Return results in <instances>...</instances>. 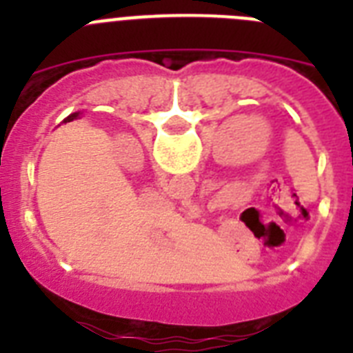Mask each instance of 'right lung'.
<instances>
[{
    "label": "right lung",
    "mask_w": 353,
    "mask_h": 353,
    "mask_svg": "<svg viewBox=\"0 0 353 353\" xmlns=\"http://www.w3.org/2000/svg\"><path fill=\"white\" fill-rule=\"evenodd\" d=\"M79 117V113H73V115H69L68 119H65V121H73V119H77Z\"/></svg>",
    "instance_id": "obj_1"
}]
</instances>
